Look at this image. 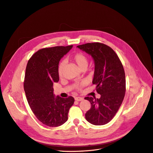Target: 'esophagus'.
Returning a JSON list of instances; mask_svg holds the SVG:
<instances>
[{"label": "esophagus", "mask_w": 153, "mask_h": 153, "mask_svg": "<svg viewBox=\"0 0 153 153\" xmlns=\"http://www.w3.org/2000/svg\"><path fill=\"white\" fill-rule=\"evenodd\" d=\"M75 100L76 101H81V100H83V98L80 97H75Z\"/></svg>", "instance_id": "1"}]
</instances>
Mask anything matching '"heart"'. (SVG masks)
<instances>
[{
	"instance_id": "obj_1",
	"label": "heart",
	"mask_w": 153,
	"mask_h": 153,
	"mask_svg": "<svg viewBox=\"0 0 153 153\" xmlns=\"http://www.w3.org/2000/svg\"><path fill=\"white\" fill-rule=\"evenodd\" d=\"M72 59L76 64L79 68H81L83 67H87L88 65V58L83 53H77L75 54L72 57ZM65 66V62L64 61H61L59 64L58 65V68H57V72H58V75L59 76H62L64 71V68ZM86 85V82L85 81H82L81 83L79 84L76 85V88L77 89L80 90L81 88H83L85 85Z\"/></svg>"
}]
</instances>
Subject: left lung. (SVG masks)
<instances>
[{"mask_svg":"<svg viewBox=\"0 0 153 153\" xmlns=\"http://www.w3.org/2000/svg\"><path fill=\"white\" fill-rule=\"evenodd\" d=\"M77 47L94 61L92 83L100 94L99 99L85 98L91 105L85 114L86 120L94 125L106 124L113 118L124 98L126 78L123 64L114 50L103 43H88Z\"/></svg>","mask_w":153,"mask_h":153,"instance_id":"8db88e82","label":"left lung"}]
</instances>
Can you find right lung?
Here are the masks:
<instances>
[{"label":"right lung","mask_w":153,"mask_h":153,"mask_svg":"<svg viewBox=\"0 0 153 153\" xmlns=\"http://www.w3.org/2000/svg\"><path fill=\"white\" fill-rule=\"evenodd\" d=\"M72 45L45 48L34 53L29 60L24 89L29 106L37 118L49 127L62 125L68 120L74 98L55 97L53 83L59 80L57 68L61 59Z\"/></svg>","instance_id":"obj_1"}]
</instances>
